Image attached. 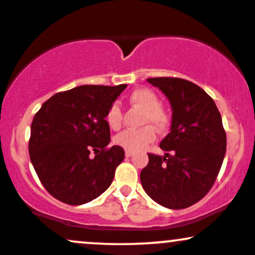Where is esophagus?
I'll list each match as a JSON object with an SVG mask.
<instances>
[{
	"instance_id": "34e87169",
	"label": "esophagus",
	"mask_w": 255,
	"mask_h": 255,
	"mask_svg": "<svg viewBox=\"0 0 255 255\" xmlns=\"http://www.w3.org/2000/svg\"><path fill=\"white\" fill-rule=\"evenodd\" d=\"M133 153L131 152V150H125V157L127 158H128V157H131V155H132Z\"/></svg>"
}]
</instances>
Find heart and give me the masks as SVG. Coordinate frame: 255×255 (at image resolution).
<instances>
[{
    "label": "heart",
    "mask_w": 255,
    "mask_h": 255,
    "mask_svg": "<svg viewBox=\"0 0 255 255\" xmlns=\"http://www.w3.org/2000/svg\"><path fill=\"white\" fill-rule=\"evenodd\" d=\"M128 102L132 106L138 107L143 109L142 114V124L153 125L139 128H128L120 132L114 137V142L118 146L123 147L124 149L131 150H139L152 143L155 138V131H164L170 127L171 118L169 112L160 105V101L158 95L152 90L141 87L136 89L128 95ZM106 123L112 130H119L123 123V113L119 105L113 103L109 106V108L106 112Z\"/></svg>",
    "instance_id": "heart-1"
}]
</instances>
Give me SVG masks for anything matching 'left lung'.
<instances>
[{
    "label": "left lung",
    "mask_w": 255,
    "mask_h": 255,
    "mask_svg": "<svg viewBox=\"0 0 255 255\" xmlns=\"http://www.w3.org/2000/svg\"><path fill=\"white\" fill-rule=\"evenodd\" d=\"M169 98L170 132L160 142L165 155L148 153L139 179L143 190L169 209L193 205L214 185L226 152L220 112L203 89L180 78H150Z\"/></svg>",
    "instance_id": "1"
}]
</instances>
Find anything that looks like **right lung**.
<instances>
[{"mask_svg":"<svg viewBox=\"0 0 255 255\" xmlns=\"http://www.w3.org/2000/svg\"><path fill=\"white\" fill-rule=\"evenodd\" d=\"M125 87H74L52 96L35 114L30 160L43 187L56 199L85 204L111 186L125 153L120 146L108 147L111 130L105 117Z\"/></svg>","mask_w":255,"mask_h":255,"instance_id":"right-lung-1","label":"right lung"}]
</instances>
